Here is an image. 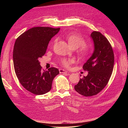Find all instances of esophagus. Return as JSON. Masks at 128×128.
<instances>
[{
	"label": "esophagus",
	"instance_id": "obj_1",
	"mask_svg": "<svg viewBox=\"0 0 128 128\" xmlns=\"http://www.w3.org/2000/svg\"><path fill=\"white\" fill-rule=\"evenodd\" d=\"M59 72L60 73H67L68 72L67 71H66L64 69H59Z\"/></svg>",
	"mask_w": 128,
	"mask_h": 128
}]
</instances>
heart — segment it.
Instances as JSON below:
<instances>
[{
	"mask_svg": "<svg viewBox=\"0 0 128 128\" xmlns=\"http://www.w3.org/2000/svg\"><path fill=\"white\" fill-rule=\"evenodd\" d=\"M67 38L68 42L72 48H76L80 47V52L84 55H86L88 53L89 48L85 45L86 40L82 36L77 34L72 33L68 35ZM59 62L63 66L68 68L70 67V64L74 63V60L72 58H64L60 59Z\"/></svg>",
	"mask_w": 128,
	"mask_h": 128,
	"instance_id": "b5f03b06",
	"label": "heart"
}]
</instances>
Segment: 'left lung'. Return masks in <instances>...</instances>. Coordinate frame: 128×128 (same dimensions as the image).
<instances>
[{
    "mask_svg": "<svg viewBox=\"0 0 128 128\" xmlns=\"http://www.w3.org/2000/svg\"><path fill=\"white\" fill-rule=\"evenodd\" d=\"M94 44L91 56L83 66L88 72L86 76L80 78L74 88L80 94L90 96L98 94L106 86L113 70L114 56L109 41L100 32H93L91 35Z\"/></svg>",
    "mask_w": 128,
    "mask_h": 128,
    "instance_id": "1",
    "label": "left lung"
}]
</instances>
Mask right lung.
<instances>
[{"label":"right lung","mask_w":128,"mask_h":128,"mask_svg":"<svg viewBox=\"0 0 128 128\" xmlns=\"http://www.w3.org/2000/svg\"><path fill=\"white\" fill-rule=\"evenodd\" d=\"M59 30L60 28L34 27L21 34L15 42L13 58L15 74L22 86L33 94L42 95L50 91L54 78L59 74L54 67L42 70L38 60Z\"/></svg>","instance_id":"add662e5"}]
</instances>
